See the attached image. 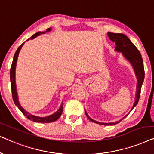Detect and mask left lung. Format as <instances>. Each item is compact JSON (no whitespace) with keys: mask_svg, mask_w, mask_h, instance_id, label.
I'll use <instances>...</instances> for the list:
<instances>
[{"mask_svg":"<svg viewBox=\"0 0 154 154\" xmlns=\"http://www.w3.org/2000/svg\"><path fill=\"white\" fill-rule=\"evenodd\" d=\"M108 36L109 38H110V40H111V41L113 42H115L116 45L115 48L116 51L122 52L124 57H125L126 60L129 61V62L132 65V66H133L134 68V72H135L137 79L135 101H134V103L133 106L132 107V109L130 110V111H131L132 109H134V107L137 104L139 100H140L141 88H142V83L143 82H144V69L142 55H141L140 52L137 50V48H136V46L130 41V40L128 38L125 34H123V33H115L109 32ZM85 112L86 116H87V117L90 120V121L94 122V123L100 124V125H116V124L120 123L122 120H123L128 115H126L125 116H124L123 118V119H121V120H119V121H118L113 122V123H100V122L94 121V120L90 119L89 116H88L87 114V113H86L85 110Z\"/></svg>","mask_w":154,"mask_h":154,"instance_id":"8db88e82","label":"left lung"}]
</instances>
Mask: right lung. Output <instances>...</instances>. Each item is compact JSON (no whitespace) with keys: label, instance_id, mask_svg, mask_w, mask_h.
Masks as SVG:
<instances>
[{"label":"right lung","instance_id":"add662e5","mask_svg":"<svg viewBox=\"0 0 154 154\" xmlns=\"http://www.w3.org/2000/svg\"><path fill=\"white\" fill-rule=\"evenodd\" d=\"M51 30V28L48 29L45 31H38L36 33H35L34 35H33L30 38L31 39H33L35 38H36L38 35H41V34H44L48 31H50ZM29 40V39H28ZM27 40V41H28ZM24 43H23L22 45H21L20 47L17 48V51L15 52L14 55V58H13V61H12V66H11V69H10V82H11V89H12V99H13V101L14 102V104L17 106L18 107L19 109L22 111V113L24 114L25 116H26L27 119L31 120L33 122H36V123H50V122H53L57 120L61 116L62 113V111H63V103H62L61 106L60 107V109H58L57 111H56L55 113H54L53 114L48 116L46 117H38L34 115H31V113H29L27 112L26 111H25L24 109L22 108V106H21L20 102H19L18 100V96H17V88H16V83H15V69H16V64H17V57L19 55V52H20L21 48L24 45Z\"/></svg>","mask_w":154,"mask_h":154}]
</instances>
